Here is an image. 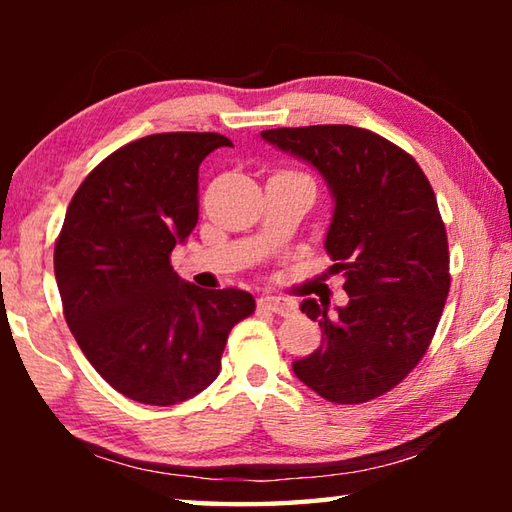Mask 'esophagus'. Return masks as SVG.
I'll list each match as a JSON object with an SVG mask.
<instances>
[{"instance_id":"esophagus-1","label":"esophagus","mask_w":512,"mask_h":512,"mask_svg":"<svg viewBox=\"0 0 512 512\" xmlns=\"http://www.w3.org/2000/svg\"><path fill=\"white\" fill-rule=\"evenodd\" d=\"M259 307L273 311L277 316H289L296 311V302L287 300V298H275V296H264L259 298Z\"/></svg>"}]
</instances>
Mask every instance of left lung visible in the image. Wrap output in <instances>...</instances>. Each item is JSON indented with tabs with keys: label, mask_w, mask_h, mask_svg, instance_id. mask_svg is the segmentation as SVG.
<instances>
[{
	"label": "left lung",
	"mask_w": 512,
	"mask_h": 512,
	"mask_svg": "<svg viewBox=\"0 0 512 512\" xmlns=\"http://www.w3.org/2000/svg\"><path fill=\"white\" fill-rule=\"evenodd\" d=\"M262 137L314 167L334 198L325 250L350 300H302L323 329L320 348L293 372L320 397L361 404L418 366L449 293V250L436 194L420 164L366 128H271Z\"/></svg>",
	"instance_id": "1"
}]
</instances>
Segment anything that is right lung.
I'll list each match as a JSON object with an SVG mask.
<instances>
[{
  "mask_svg": "<svg viewBox=\"0 0 512 512\" xmlns=\"http://www.w3.org/2000/svg\"><path fill=\"white\" fill-rule=\"evenodd\" d=\"M219 133H158L110 153L67 207L54 273L76 343L121 395L171 406L219 377L230 329L255 311L239 289L180 280L171 250L198 223V167Z\"/></svg>",
  "mask_w": 512,
  "mask_h": 512,
  "instance_id": "add662e5",
  "label": "right lung"
}]
</instances>
